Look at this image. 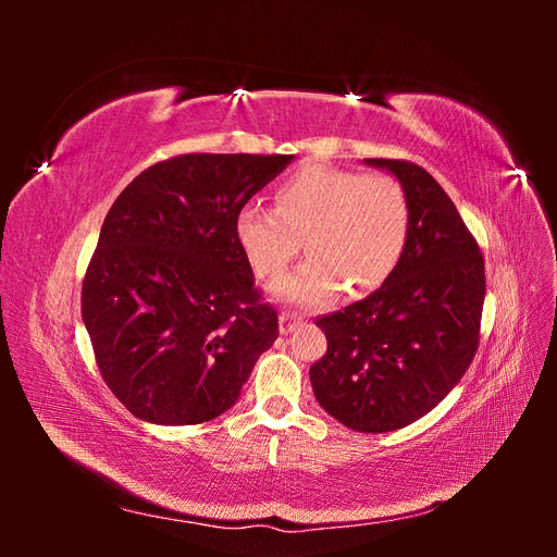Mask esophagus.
<instances>
[{"label": "esophagus", "instance_id": "esophagus-1", "mask_svg": "<svg viewBox=\"0 0 557 557\" xmlns=\"http://www.w3.org/2000/svg\"><path fill=\"white\" fill-rule=\"evenodd\" d=\"M278 323H281V332L288 334V332H293L301 323V318L295 311H281Z\"/></svg>", "mask_w": 557, "mask_h": 557}]
</instances>
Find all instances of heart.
Masks as SVG:
<instances>
[{
  "label": "heart",
  "instance_id": "b5f03b06",
  "mask_svg": "<svg viewBox=\"0 0 557 557\" xmlns=\"http://www.w3.org/2000/svg\"><path fill=\"white\" fill-rule=\"evenodd\" d=\"M411 207L401 183L383 172L362 174L311 164L283 178L274 209L246 205L234 234L262 278L278 276L297 256L307 260L274 283L290 305L325 307L339 293H372L395 274L407 250Z\"/></svg>",
  "mask_w": 557,
  "mask_h": 557
}]
</instances>
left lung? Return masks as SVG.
I'll return each instance as SVG.
<instances>
[{
  "mask_svg": "<svg viewBox=\"0 0 557 557\" xmlns=\"http://www.w3.org/2000/svg\"><path fill=\"white\" fill-rule=\"evenodd\" d=\"M364 162L407 190V250L376 293L315 320L327 350L309 376L332 418L381 434L430 413L465 376L479 348L485 267L458 209L423 166Z\"/></svg>",
  "mask_w": 557,
  "mask_h": 557,
  "instance_id": "1",
  "label": "left lung"
}]
</instances>
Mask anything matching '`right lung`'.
<instances>
[{"label": "right lung", "instance_id": "add662e5", "mask_svg": "<svg viewBox=\"0 0 557 557\" xmlns=\"http://www.w3.org/2000/svg\"><path fill=\"white\" fill-rule=\"evenodd\" d=\"M293 156L188 153L148 166L109 209L81 290L109 391L156 425H199L242 395L278 315L234 221Z\"/></svg>", "mask_w": 557, "mask_h": 557}]
</instances>
